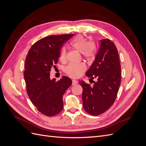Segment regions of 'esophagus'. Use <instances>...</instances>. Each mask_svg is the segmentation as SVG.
I'll list each match as a JSON object with an SVG mask.
<instances>
[{
    "label": "esophagus",
    "instance_id": "obj_1",
    "mask_svg": "<svg viewBox=\"0 0 146 146\" xmlns=\"http://www.w3.org/2000/svg\"><path fill=\"white\" fill-rule=\"evenodd\" d=\"M78 83V81L76 80H72V85H75Z\"/></svg>",
    "mask_w": 146,
    "mask_h": 146
}]
</instances>
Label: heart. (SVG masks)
Returning a JSON list of instances; mask_svg holds the SVG:
<instances>
[{
    "mask_svg": "<svg viewBox=\"0 0 146 146\" xmlns=\"http://www.w3.org/2000/svg\"><path fill=\"white\" fill-rule=\"evenodd\" d=\"M72 47L82 53L83 56L88 59H91L95 54V47L93 43L88 42L86 39L82 36H78L71 42ZM66 49L63 48L60 54L61 61H64L66 59ZM86 70V66L83 63H71L67 66L65 68L66 73L72 77H77Z\"/></svg>",
    "mask_w": 146,
    "mask_h": 146,
    "instance_id": "b5f03b06",
    "label": "heart"
}]
</instances>
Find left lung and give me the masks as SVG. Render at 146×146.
<instances>
[{
  "label": "left lung",
  "instance_id": "left-lung-1",
  "mask_svg": "<svg viewBox=\"0 0 146 146\" xmlns=\"http://www.w3.org/2000/svg\"><path fill=\"white\" fill-rule=\"evenodd\" d=\"M91 79L96 78L93 86L83 80L78 82L83 88V107L92 116L105 113L116 98L121 79V69L118 52L109 39L100 40L95 60L86 72Z\"/></svg>",
  "mask_w": 146,
  "mask_h": 146
}]
</instances>
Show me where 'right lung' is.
<instances>
[{"label": "right lung", "mask_w": 146, "mask_h": 146, "mask_svg": "<svg viewBox=\"0 0 146 146\" xmlns=\"http://www.w3.org/2000/svg\"><path fill=\"white\" fill-rule=\"evenodd\" d=\"M73 34L51 35L35 42L26 56L24 77L27 94L38 111L54 116L63 108V96L72 85L71 79L63 76L50 79V71L58 62L60 49Z\"/></svg>", "instance_id": "add662e5"}]
</instances>
